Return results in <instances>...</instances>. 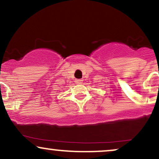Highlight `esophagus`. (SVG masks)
Wrapping results in <instances>:
<instances>
[{
  "mask_svg": "<svg viewBox=\"0 0 159 159\" xmlns=\"http://www.w3.org/2000/svg\"><path fill=\"white\" fill-rule=\"evenodd\" d=\"M75 84H81L82 83H83V80L81 79H76L75 80Z\"/></svg>",
  "mask_w": 159,
  "mask_h": 159,
  "instance_id": "esophagus-1",
  "label": "esophagus"
}]
</instances>
